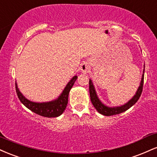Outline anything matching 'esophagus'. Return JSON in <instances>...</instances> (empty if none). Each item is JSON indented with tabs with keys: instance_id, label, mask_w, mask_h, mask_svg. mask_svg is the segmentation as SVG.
<instances>
[{
	"instance_id": "1",
	"label": "esophagus",
	"mask_w": 157,
	"mask_h": 157,
	"mask_svg": "<svg viewBox=\"0 0 157 157\" xmlns=\"http://www.w3.org/2000/svg\"><path fill=\"white\" fill-rule=\"evenodd\" d=\"M80 69H81V71H82L83 73H87L90 70V66L89 63L86 62H83L82 65H81Z\"/></svg>"
}]
</instances>
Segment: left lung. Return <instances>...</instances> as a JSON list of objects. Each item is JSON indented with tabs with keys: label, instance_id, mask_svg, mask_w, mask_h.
<instances>
[{
	"label": "left lung",
	"instance_id": "obj_1",
	"mask_svg": "<svg viewBox=\"0 0 157 157\" xmlns=\"http://www.w3.org/2000/svg\"><path fill=\"white\" fill-rule=\"evenodd\" d=\"M144 73H145V66H144V70H143V74L142 76L140 85L138 87L137 93L135 95H134V97L132 98L131 100L128 101V103H126V104L123 105L121 106H115V107H109V106H105L104 104L101 103V101L99 100V98H98V95L95 92V87H94L92 80L89 81V89H90V99H91V102L94 107L95 108V109L97 110L99 113L101 115H105V116H112L114 115H118L120 113H122V112L126 111L127 109L132 107L134 104H135L137 103V101L139 100L140 97L142 92H143V82H144Z\"/></svg>",
	"mask_w": 157,
	"mask_h": 157
}]
</instances>
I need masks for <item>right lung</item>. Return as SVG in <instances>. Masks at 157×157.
Segmentation results:
<instances>
[{
	"instance_id": "right-lung-1",
	"label": "right lung",
	"mask_w": 157,
	"mask_h": 157,
	"mask_svg": "<svg viewBox=\"0 0 157 157\" xmlns=\"http://www.w3.org/2000/svg\"><path fill=\"white\" fill-rule=\"evenodd\" d=\"M77 78H78L77 75L73 76V78L66 85L63 92L59 96L58 98L54 101H49V102L36 103L28 100L20 92L17 83H15L16 93L18 98L21 101L22 104L34 113L46 117H59L63 113L64 109H66L68 103V95H69L70 90L73 87Z\"/></svg>"
}]
</instances>
